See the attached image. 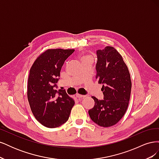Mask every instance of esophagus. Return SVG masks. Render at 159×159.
I'll use <instances>...</instances> for the list:
<instances>
[{"instance_id": "1", "label": "esophagus", "mask_w": 159, "mask_h": 159, "mask_svg": "<svg viewBox=\"0 0 159 159\" xmlns=\"http://www.w3.org/2000/svg\"><path fill=\"white\" fill-rule=\"evenodd\" d=\"M75 96H76V98H79V99L84 98H85V95H81V94H79V93H77V94L75 95Z\"/></svg>"}]
</instances>
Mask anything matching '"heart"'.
<instances>
[{"instance_id":"1","label":"heart","mask_w":159,"mask_h":159,"mask_svg":"<svg viewBox=\"0 0 159 159\" xmlns=\"http://www.w3.org/2000/svg\"><path fill=\"white\" fill-rule=\"evenodd\" d=\"M85 57H84V58H85Z\"/></svg>"}]
</instances>
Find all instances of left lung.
<instances>
[{
  "label": "left lung",
  "mask_w": 159,
  "mask_h": 159,
  "mask_svg": "<svg viewBox=\"0 0 159 159\" xmlns=\"http://www.w3.org/2000/svg\"><path fill=\"white\" fill-rule=\"evenodd\" d=\"M95 78L102 84L103 99L94 96V107L89 110L92 121L103 127L117 123L127 109L131 91V81L121 55L112 46L97 50Z\"/></svg>",
  "instance_id": "left-lung-1"
}]
</instances>
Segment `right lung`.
<instances>
[{"instance_id":"add662e5","label":"right lung","mask_w":159,"mask_h":159,"mask_svg":"<svg viewBox=\"0 0 159 159\" xmlns=\"http://www.w3.org/2000/svg\"><path fill=\"white\" fill-rule=\"evenodd\" d=\"M74 49H48L37 57L30 70L27 96L38 122L56 128L68 121L74 100L66 91L55 89L61 67Z\"/></svg>"}]
</instances>
